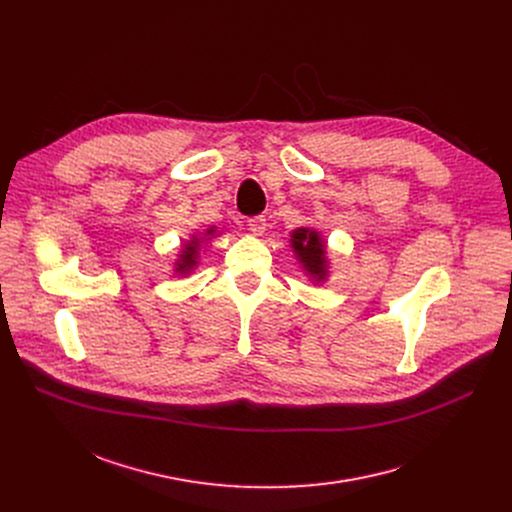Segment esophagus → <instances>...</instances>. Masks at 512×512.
Wrapping results in <instances>:
<instances>
[{"instance_id":"esophagus-1","label":"esophagus","mask_w":512,"mask_h":512,"mask_svg":"<svg viewBox=\"0 0 512 512\" xmlns=\"http://www.w3.org/2000/svg\"><path fill=\"white\" fill-rule=\"evenodd\" d=\"M247 227H249V231H251L253 235H263L265 229H267V218H265L263 214L251 216L249 221H247Z\"/></svg>"}]
</instances>
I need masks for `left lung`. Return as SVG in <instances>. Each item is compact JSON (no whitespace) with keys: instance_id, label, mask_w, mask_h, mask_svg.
Wrapping results in <instances>:
<instances>
[{"instance_id":"obj_1","label":"left lung","mask_w":512,"mask_h":512,"mask_svg":"<svg viewBox=\"0 0 512 512\" xmlns=\"http://www.w3.org/2000/svg\"><path fill=\"white\" fill-rule=\"evenodd\" d=\"M291 247H294L300 263L306 267V271L316 279H326V245L320 239V235L312 229H298L291 233Z\"/></svg>"}]
</instances>
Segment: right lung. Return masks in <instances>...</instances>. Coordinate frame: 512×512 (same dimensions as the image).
I'll return each mask as SVG.
<instances>
[{"label":"right lung","mask_w":512,"mask_h":512,"mask_svg":"<svg viewBox=\"0 0 512 512\" xmlns=\"http://www.w3.org/2000/svg\"><path fill=\"white\" fill-rule=\"evenodd\" d=\"M212 233V229L208 231V235ZM198 239L194 237L190 243H186L184 245V251H182V255H180V259H178V267H176V271L178 273H188L194 265H196V257H198Z\"/></svg>","instance_id":"right-lung-1"}]
</instances>
